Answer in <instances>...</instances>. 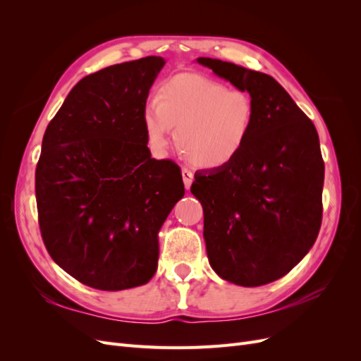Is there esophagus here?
<instances>
[{"label": "esophagus", "instance_id": "34e87169", "mask_svg": "<svg viewBox=\"0 0 361 361\" xmlns=\"http://www.w3.org/2000/svg\"><path fill=\"white\" fill-rule=\"evenodd\" d=\"M182 179H183L185 188L190 190L191 183H192V180H194V174H192V171H191V170H188V169H182Z\"/></svg>", "mask_w": 361, "mask_h": 361}]
</instances>
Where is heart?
<instances>
[{"label": "heart", "mask_w": 361, "mask_h": 361, "mask_svg": "<svg viewBox=\"0 0 361 361\" xmlns=\"http://www.w3.org/2000/svg\"><path fill=\"white\" fill-rule=\"evenodd\" d=\"M256 108L251 96L199 73H179L164 81L157 104L143 111L150 147L166 152L171 128L176 145L194 166L221 169L243 154L253 133Z\"/></svg>", "instance_id": "1"}]
</instances>
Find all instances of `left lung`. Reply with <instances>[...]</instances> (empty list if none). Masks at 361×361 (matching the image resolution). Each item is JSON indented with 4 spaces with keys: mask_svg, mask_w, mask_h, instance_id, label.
<instances>
[{
    "mask_svg": "<svg viewBox=\"0 0 361 361\" xmlns=\"http://www.w3.org/2000/svg\"><path fill=\"white\" fill-rule=\"evenodd\" d=\"M197 61L248 92L253 133L228 166L197 171L207 259L221 279L255 288L281 279L309 253L322 221L324 161L312 120L272 76L233 63Z\"/></svg>",
    "mask_w": 361,
    "mask_h": 361,
    "instance_id": "left-lung-1",
    "label": "left lung"
}]
</instances>
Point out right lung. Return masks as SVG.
Segmentation results:
<instances>
[{
    "label": "right lung",
    "mask_w": 361,
    "mask_h": 361,
    "mask_svg": "<svg viewBox=\"0 0 361 361\" xmlns=\"http://www.w3.org/2000/svg\"><path fill=\"white\" fill-rule=\"evenodd\" d=\"M166 60L87 75L49 122L36 167L42 239L56 264L101 290L141 286L158 267V232L185 194L180 169L152 158L143 126Z\"/></svg>",
    "instance_id": "obj_1"
}]
</instances>
